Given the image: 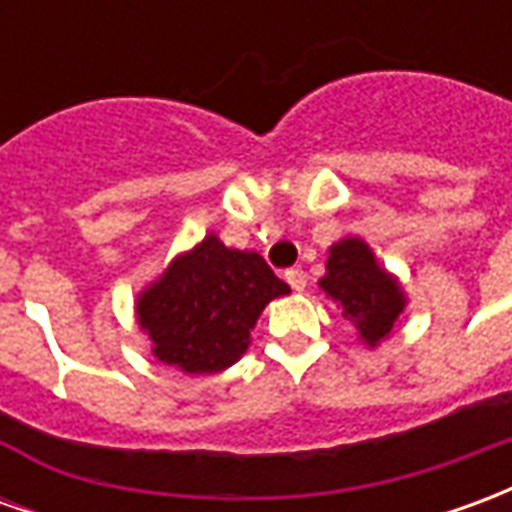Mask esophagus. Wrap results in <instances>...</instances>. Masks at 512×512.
I'll list each match as a JSON object with an SVG mask.
<instances>
[{
    "label": "esophagus",
    "instance_id": "1",
    "mask_svg": "<svg viewBox=\"0 0 512 512\" xmlns=\"http://www.w3.org/2000/svg\"><path fill=\"white\" fill-rule=\"evenodd\" d=\"M285 279H288V285L296 290V293H301V290L307 288V274H304L301 268H288V271H285Z\"/></svg>",
    "mask_w": 512,
    "mask_h": 512
}]
</instances>
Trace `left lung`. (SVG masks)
<instances>
[{"mask_svg": "<svg viewBox=\"0 0 512 512\" xmlns=\"http://www.w3.org/2000/svg\"><path fill=\"white\" fill-rule=\"evenodd\" d=\"M318 288L332 299L367 348H378L403 318L408 296L400 279L378 263L365 238L345 235L329 246Z\"/></svg>", "mask_w": 512, "mask_h": 512, "instance_id": "left-lung-1", "label": "left lung"}]
</instances>
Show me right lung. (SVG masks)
Wrapping results in <instances>:
<instances>
[{"label":"right lung","mask_w":512,"mask_h":512,"mask_svg":"<svg viewBox=\"0 0 512 512\" xmlns=\"http://www.w3.org/2000/svg\"><path fill=\"white\" fill-rule=\"evenodd\" d=\"M288 293L257 252L208 233L139 290L134 312L158 362L186 376H211L246 354L260 312Z\"/></svg>","instance_id":"right-lung-1"}]
</instances>
